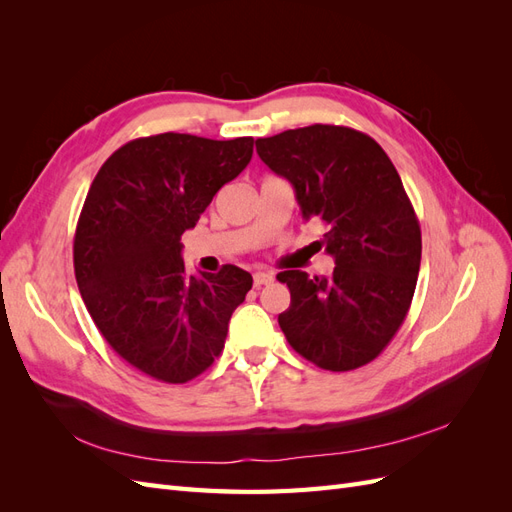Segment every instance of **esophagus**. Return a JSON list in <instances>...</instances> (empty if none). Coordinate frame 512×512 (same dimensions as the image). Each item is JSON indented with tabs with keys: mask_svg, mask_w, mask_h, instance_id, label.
Returning a JSON list of instances; mask_svg holds the SVG:
<instances>
[{
	"mask_svg": "<svg viewBox=\"0 0 512 512\" xmlns=\"http://www.w3.org/2000/svg\"><path fill=\"white\" fill-rule=\"evenodd\" d=\"M273 282V273H267V271H258L254 273V288H260V286H267Z\"/></svg>",
	"mask_w": 512,
	"mask_h": 512,
	"instance_id": "1",
	"label": "esophagus"
}]
</instances>
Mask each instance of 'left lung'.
Masks as SVG:
<instances>
[{
    "label": "left lung",
    "mask_w": 512,
    "mask_h": 512,
    "mask_svg": "<svg viewBox=\"0 0 512 512\" xmlns=\"http://www.w3.org/2000/svg\"><path fill=\"white\" fill-rule=\"evenodd\" d=\"M256 151L288 179L303 220L324 226L329 277L290 269V307L277 322L288 344L329 371L363 367L389 346L410 309L421 269V226L393 162L374 138L314 126L258 138Z\"/></svg>",
    "instance_id": "1"
}]
</instances>
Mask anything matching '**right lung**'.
<instances>
[{
  "mask_svg": "<svg viewBox=\"0 0 512 512\" xmlns=\"http://www.w3.org/2000/svg\"><path fill=\"white\" fill-rule=\"evenodd\" d=\"M252 153V136L164 132L119 147L91 183L74 235L76 284L108 346L149 378L183 384L224 350L252 275L235 265L188 275L181 235Z\"/></svg>",
  "mask_w": 512,
  "mask_h": 512,
  "instance_id": "1",
  "label": "right lung"
}]
</instances>
